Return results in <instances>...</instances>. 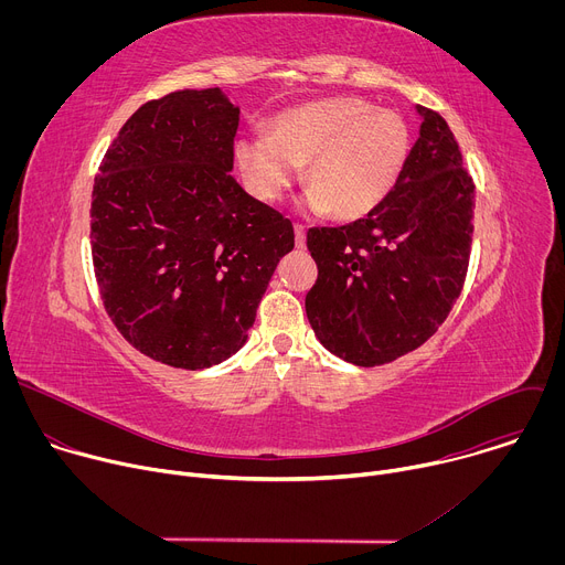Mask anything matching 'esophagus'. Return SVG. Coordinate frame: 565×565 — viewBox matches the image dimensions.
Returning a JSON list of instances; mask_svg holds the SVG:
<instances>
[{"instance_id": "34e87169", "label": "esophagus", "mask_w": 565, "mask_h": 565, "mask_svg": "<svg viewBox=\"0 0 565 565\" xmlns=\"http://www.w3.org/2000/svg\"><path fill=\"white\" fill-rule=\"evenodd\" d=\"M295 244L297 248H306V227L303 225H295Z\"/></svg>"}]
</instances>
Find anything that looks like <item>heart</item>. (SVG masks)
Here are the masks:
<instances>
[{"instance_id": "heart-1", "label": "heart", "mask_w": 565, "mask_h": 565, "mask_svg": "<svg viewBox=\"0 0 565 565\" xmlns=\"http://www.w3.org/2000/svg\"><path fill=\"white\" fill-rule=\"evenodd\" d=\"M412 134L397 114L360 98H321L279 111L270 134H246L234 145L250 190L275 201L306 163L303 207L358 221L397 185L409 160Z\"/></svg>"}]
</instances>
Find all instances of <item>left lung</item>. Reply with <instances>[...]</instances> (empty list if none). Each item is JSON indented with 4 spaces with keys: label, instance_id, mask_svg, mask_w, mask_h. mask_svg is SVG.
<instances>
[{
    "label": "left lung",
    "instance_id": "obj_1",
    "mask_svg": "<svg viewBox=\"0 0 565 565\" xmlns=\"http://www.w3.org/2000/svg\"><path fill=\"white\" fill-rule=\"evenodd\" d=\"M420 136L393 192L340 227H310L317 281L306 315L317 340L355 366L423 347L458 299L473 234V183L445 118L416 107Z\"/></svg>",
    "mask_w": 565,
    "mask_h": 565
}]
</instances>
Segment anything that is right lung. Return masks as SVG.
I'll list each match as a JSON object with an SVG mask.
<instances>
[{
	"label": "right lung",
	"instance_id": "add662e5",
	"mask_svg": "<svg viewBox=\"0 0 565 565\" xmlns=\"http://www.w3.org/2000/svg\"><path fill=\"white\" fill-rule=\"evenodd\" d=\"M238 107L218 89L145 103L92 194L100 297L122 338L174 369H210L248 340L292 223L230 174Z\"/></svg>",
	"mask_w": 565,
	"mask_h": 565
}]
</instances>
